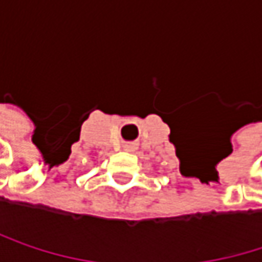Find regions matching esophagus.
Instances as JSON below:
<instances>
[{
    "mask_svg": "<svg viewBox=\"0 0 262 262\" xmlns=\"http://www.w3.org/2000/svg\"><path fill=\"white\" fill-rule=\"evenodd\" d=\"M124 150H126V151H135V150H136V145H135V144H126V145H124Z\"/></svg>",
    "mask_w": 262,
    "mask_h": 262,
    "instance_id": "esophagus-1",
    "label": "esophagus"
}]
</instances>
